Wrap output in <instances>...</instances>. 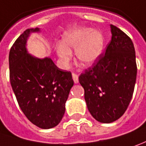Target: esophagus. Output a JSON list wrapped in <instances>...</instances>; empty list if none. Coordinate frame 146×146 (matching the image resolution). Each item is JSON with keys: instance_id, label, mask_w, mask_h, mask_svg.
I'll list each match as a JSON object with an SVG mask.
<instances>
[{"instance_id": "1", "label": "esophagus", "mask_w": 146, "mask_h": 146, "mask_svg": "<svg viewBox=\"0 0 146 146\" xmlns=\"http://www.w3.org/2000/svg\"><path fill=\"white\" fill-rule=\"evenodd\" d=\"M72 79L74 80V83H79V76L76 75L75 73H72Z\"/></svg>"}]
</instances>
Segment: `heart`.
Wrapping results in <instances>:
<instances>
[{
	"label": "heart",
	"instance_id": "obj_1",
	"mask_svg": "<svg viewBox=\"0 0 146 146\" xmlns=\"http://www.w3.org/2000/svg\"><path fill=\"white\" fill-rule=\"evenodd\" d=\"M104 43V37L100 32L81 28L66 33L56 52L62 63L67 65L71 61V52L75 51L78 62L84 67H90L100 58Z\"/></svg>",
	"mask_w": 146,
	"mask_h": 146
}]
</instances>
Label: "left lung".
<instances>
[{
	"label": "left lung",
	"instance_id": "obj_1",
	"mask_svg": "<svg viewBox=\"0 0 146 146\" xmlns=\"http://www.w3.org/2000/svg\"><path fill=\"white\" fill-rule=\"evenodd\" d=\"M111 41L105 55L79 77L90 114L102 123H111L127 109L137 78L135 50L132 40L110 25Z\"/></svg>",
	"mask_w": 146,
	"mask_h": 146
}]
</instances>
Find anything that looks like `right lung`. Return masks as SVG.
Here are the masks:
<instances>
[{"instance_id": "right-lung-1", "label": "right lung", "mask_w": 146, "mask_h": 146, "mask_svg": "<svg viewBox=\"0 0 146 146\" xmlns=\"http://www.w3.org/2000/svg\"><path fill=\"white\" fill-rule=\"evenodd\" d=\"M39 32L38 28L25 30L12 46L10 83L27 118L40 128L51 129L63 118L74 81L71 72L56 67L51 58L40 59L28 52V38L31 33Z\"/></svg>"}]
</instances>
